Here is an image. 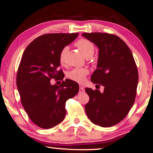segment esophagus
Returning a JSON list of instances; mask_svg holds the SVG:
<instances>
[{
    "instance_id": "1",
    "label": "esophagus",
    "mask_w": 153,
    "mask_h": 153,
    "mask_svg": "<svg viewBox=\"0 0 153 153\" xmlns=\"http://www.w3.org/2000/svg\"><path fill=\"white\" fill-rule=\"evenodd\" d=\"M85 91V89H84V87H82V86H81L79 87V93H83Z\"/></svg>"
}]
</instances>
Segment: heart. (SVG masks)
Wrapping results in <instances>:
<instances>
[{
    "mask_svg": "<svg viewBox=\"0 0 153 153\" xmlns=\"http://www.w3.org/2000/svg\"><path fill=\"white\" fill-rule=\"evenodd\" d=\"M75 45H76L78 49L80 50L81 53L83 55V56L86 57V58H89V57H91L93 56L94 53V46L92 42L89 41V40L85 39H79L75 42ZM68 50V47H64L60 51V53L59 55V59L60 63L62 64H64L66 61V56ZM88 70L87 68H76L72 70L68 73V79L72 81L78 82H82L84 81L85 79L86 75L88 74Z\"/></svg>",
    "mask_w": 153,
    "mask_h": 153,
    "instance_id": "1",
    "label": "heart"
}]
</instances>
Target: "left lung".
<instances>
[{
    "label": "left lung",
    "mask_w": 153,
    "mask_h": 153,
    "mask_svg": "<svg viewBox=\"0 0 153 153\" xmlns=\"http://www.w3.org/2000/svg\"><path fill=\"white\" fill-rule=\"evenodd\" d=\"M82 36L99 48L97 69L91 81L104 87L103 93L85 88L89 97L86 114L95 125L113 126L127 116L134 103L138 82L136 62L128 46L116 35L92 32Z\"/></svg>",
    "instance_id": "obj_1"
}]
</instances>
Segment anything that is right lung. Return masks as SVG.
Listing matches in <instances>:
<instances>
[{"instance_id": "right-lung-1", "label": "right lung", "mask_w": 153, "mask_h": 153, "mask_svg": "<svg viewBox=\"0 0 153 153\" xmlns=\"http://www.w3.org/2000/svg\"><path fill=\"white\" fill-rule=\"evenodd\" d=\"M79 33H52L35 39L25 49L17 73V87L21 102L29 118L42 129L52 128L63 121L66 102L78 94L76 82L66 79L52 86V78L64 79L59 70V55Z\"/></svg>"}]
</instances>
